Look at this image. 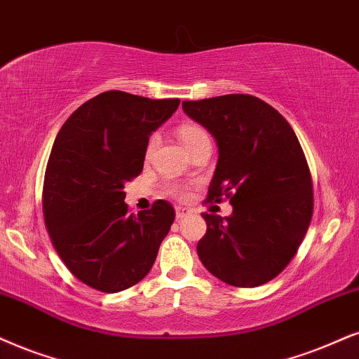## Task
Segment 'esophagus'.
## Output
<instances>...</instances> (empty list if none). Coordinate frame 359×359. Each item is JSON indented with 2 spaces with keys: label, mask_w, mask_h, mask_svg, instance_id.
I'll list each match as a JSON object with an SVG mask.
<instances>
[{
  "label": "esophagus",
  "mask_w": 359,
  "mask_h": 359,
  "mask_svg": "<svg viewBox=\"0 0 359 359\" xmlns=\"http://www.w3.org/2000/svg\"><path fill=\"white\" fill-rule=\"evenodd\" d=\"M189 213H190L189 208H185V207H175V217H177V220L184 219V217H187Z\"/></svg>",
  "instance_id": "esophagus-1"
}]
</instances>
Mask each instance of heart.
<instances>
[{"label":"heart","instance_id":"heart-1","mask_svg":"<svg viewBox=\"0 0 359 359\" xmlns=\"http://www.w3.org/2000/svg\"><path fill=\"white\" fill-rule=\"evenodd\" d=\"M179 139H180V142L184 144V147L187 149V152L192 151L194 147H197L198 144L203 142V140H210V139H208V134L202 129V127L192 126V124L180 127V129H179ZM157 144H158V137H157V135H152V137L149 139V142L146 146V157L147 158L152 156L154 151H156ZM167 192H169L170 195H174V197L184 198L185 195H187V187H184V185L170 184L169 187H167Z\"/></svg>","mask_w":359,"mask_h":359}]
</instances>
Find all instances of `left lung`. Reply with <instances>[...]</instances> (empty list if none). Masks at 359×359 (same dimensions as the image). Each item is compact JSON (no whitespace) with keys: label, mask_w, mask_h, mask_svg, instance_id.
Segmentation results:
<instances>
[{"label":"left lung","mask_w":359,"mask_h":359,"mask_svg":"<svg viewBox=\"0 0 359 359\" xmlns=\"http://www.w3.org/2000/svg\"><path fill=\"white\" fill-rule=\"evenodd\" d=\"M184 112L217 140L219 162L208 202L230 198L229 217L202 213L203 266L232 287L273 280L294 257L313 215V184L292 126L248 94L184 101Z\"/></svg>","instance_id":"8db88e82"}]
</instances>
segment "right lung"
<instances>
[{"label": "right lung", "mask_w": 359, "mask_h": 359, "mask_svg": "<svg viewBox=\"0 0 359 359\" xmlns=\"http://www.w3.org/2000/svg\"><path fill=\"white\" fill-rule=\"evenodd\" d=\"M179 104L107 90L57 133L44 174V222L61 260L90 288L117 293L139 283L174 224L165 201L127 213L124 184L142 172L149 135Z\"/></svg>", "instance_id": "right-lung-1"}]
</instances>
